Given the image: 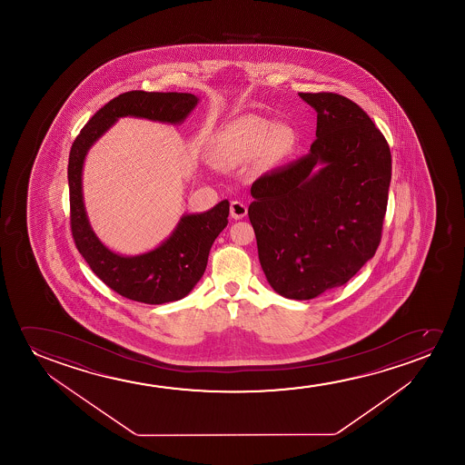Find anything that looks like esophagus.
Returning <instances> with one entry per match:
<instances>
[{"instance_id": "obj_1", "label": "esophagus", "mask_w": 465, "mask_h": 465, "mask_svg": "<svg viewBox=\"0 0 465 465\" xmlns=\"http://www.w3.org/2000/svg\"><path fill=\"white\" fill-rule=\"evenodd\" d=\"M246 214H248V206H246V203L238 202V200L230 203V216L233 217V219H242Z\"/></svg>"}]
</instances>
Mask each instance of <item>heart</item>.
<instances>
[{
	"mask_svg": "<svg viewBox=\"0 0 465 465\" xmlns=\"http://www.w3.org/2000/svg\"><path fill=\"white\" fill-rule=\"evenodd\" d=\"M291 140L287 128L274 127L272 122L257 115H244L219 134L214 153L221 162L238 163L268 149L284 151Z\"/></svg>",
	"mask_w": 465,
	"mask_h": 465,
	"instance_id": "heart-1",
	"label": "heart"
}]
</instances>
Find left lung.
I'll list each match as a JSON object with an SVG mask.
<instances>
[{
	"mask_svg": "<svg viewBox=\"0 0 465 465\" xmlns=\"http://www.w3.org/2000/svg\"><path fill=\"white\" fill-rule=\"evenodd\" d=\"M318 113L310 153L254 181L249 221L276 292L310 300L343 286L375 255L388 208L386 138L350 98L299 94Z\"/></svg>",
	"mask_w": 465,
	"mask_h": 465,
	"instance_id": "8db88e82",
	"label": "left lung"
}]
</instances>
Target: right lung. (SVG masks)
Segmentation results:
<instances>
[{
    "label": "right lung",
    "mask_w": 465,
    "mask_h": 465,
    "mask_svg": "<svg viewBox=\"0 0 465 465\" xmlns=\"http://www.w3.org/2000/svg\"><path fill=\"white\" fill-rule=\"evenodd\" d=\"M198 98L178 92L132 90L106 103L84 125L71 146L68 162L71 233L92 272L125 299L162 305L185 297L203 276L213 242L229 223V200L210 211L181 217L170 238L140 255L115 254L90 227L83 198V165L90 147L119 117L181 124Z\"/></svg>",
    "instance_id": "1"
}]
</instances>
